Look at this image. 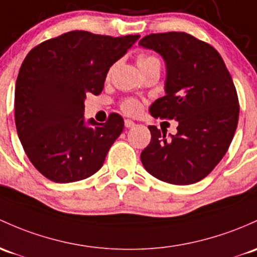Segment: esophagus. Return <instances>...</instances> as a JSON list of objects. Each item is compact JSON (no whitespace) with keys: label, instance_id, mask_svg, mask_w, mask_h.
<instances>
[{"label":"esophagus","instance_id":"esophagus-1","mask_svg":"<svg viewBox=\"0 0 257 257\" xmlns=\"http://www.w3.org/2000/svg\"><path fill=\"white\" fill-rule=\"evenodd\" d=\"M135 126H136V123H135L134 121L128 120V118H126V120H125V127L132 128V127H135Z\"/></svg>","mask_w":257,"mask_h":257}]
</instances>
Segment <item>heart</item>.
<instances>
[{"mask_svg": "<svg viewBox=\"0 0 257 257\" xmlns=\"http://www.w3.org/2000/svg\"><path fill=\"white\" fill-rule=\"evenodd\" d=\"M152 61H158V59L156 56H152V55H141L137 60V63L141 66ZM121 109L126 112H135L139 110V103L135 99H125V100L121 101Z\"/></svg>", "mask_w": 257, "mask_h": 257, "instance_id": "obj_1", "label": "heart"}]
</instances>
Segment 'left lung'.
I'll return each instance as SVG.
<instances>
[{
	"instance_id": "1",
	"label": "left lung",
	"mask_w": 257,
	"mask_h": 257,
	"mask_svg": "<svg viewBox=\"0 0 257 257\" xmlns=\"http://www.w3.org/2000/svg\"><path fill=\"white\" fill-rule=\"evenodd\" d=\"M140 45L159 52L167 63V94L152 104L151 114L179 122L172 139L148 126L152 137L141 153L143 167L164 183H197L222 161L238 126L230 73L213 46L187 33L150 34Z\"/></svg>"
}]
</instances>
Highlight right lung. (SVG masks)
Returning <instances> with one entry per match:
<instances>
[{
  "label": "right lung",
  "instance_id": "right-lung-1",
  "mask_svg": "<svg viewBox=\"0 0 257 257\" xmlns=\"http://www.w3.org/2000/svg\"><path fill=\"white\" fill-rule=\"evenodd\" d=\"M139 38L72 30L26 56L16 82V127L29 161L49 180L74 183L103 167L123 118L111 112L106 122L85 123L84 99L100 94L109 68Z\"/></svg>",
  "mask_w": 257,
  "mask_h": 257
}]
</instances>
